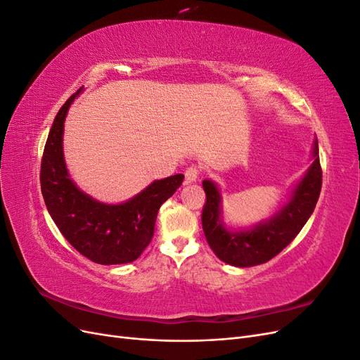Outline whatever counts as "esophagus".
Segmentation results:
<instances>
[{
  "label": "esophagus",
  "instance_id": "obj_1",
  "mask_svg": "<svg viewBox=\"0 0 360 360\" xmlns=\"http://www.w3.org/2000/svg\"><path fill=\"white\" fill-rule=\"evenodd\" d=\"M184 177H186V183H193L197 181L200 177V169L197 165H191L189 168H186L184 171Z\"/></svg>",
  "mask_w": 360,
  "mask_h": 360
}]
</instances>
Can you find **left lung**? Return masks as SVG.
Returning <instances> with one entry per match:
<instances>
[{"mask_svg": "<svg viewBox=\"0 0 360 360\" xmlns=\"http://www.w3.org/2000/svg\"><path fill=\"white\" fill-rule=\"evenodd\" d=\"M323 172L315 139L312 163L302 180L294 186L290 201L270 219L248 230H228L222 221V197L212 180H204L205 204L201 214L207 243L216 257L236 267H252L267 263L288 246L312 214L321 191Z\"/></svg>", "mask_w": 360, "mask_h": 360, "instance_id": "left-lung-1", "label": "left lung"}]
</instances>
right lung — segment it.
Returning <instances> with one entry per match:
<instances>
[{
	"label": "right lung",
	"mask_w": 360,
	"mask_h": 360,
	"mask_svg": "<svg viewBox=\"0 0 360 360\" xmlns=\"http://www.w3.org/2000/svg\"><path fill=\"white\" fill-rule=\"evenodd\" d=\"M79 89L53 120L40 168V186L46 209L66 240L97 264H126L150 245L160 205L183 183V174L155 180L122 204H103L84 193L69 177L63 155L64 120Z\"/></svg>",
	"instance_id": "obj_1"
}]
</instances>
